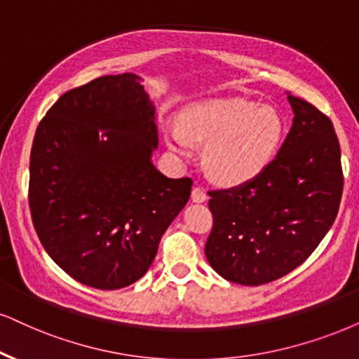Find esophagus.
<instances>
[{
  "label": "esophagus",
  "mask_w": 359,
  "mask_h": 359,
  "mask_svg": "<svg viewBox=\"0 0 359 359\" xmlns=\"http://www.w3.org/2000/svg\"><path fill=\"white\" fill-rule=\"evenodd\" d=\"M192 201L197 202V203H202L207 201V192L203 187H194L192 190Z\"/></svg>",
  "instance_id": "1"
}]
</instances>
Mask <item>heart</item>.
I'll list each match as a JSON object with an SVG mask.
<instances>
[{
	"label": "heart",
	"mask_w": 359,
	"mask_h": 359,
	"mask_svg": "<svg viewBox=\"0 0 359 359\" xmlns=\"http://www.w3.org/2000/svg\"><path fill=\"white\" fill-rule=\"evenodd\" d=\"M283 122L270 106L242 97L217 99L184 112L182 126L172 124L167 140L172 151L187 156L190 139L207 142L203 162L213 179L238 185L255 179L275 157Z\"/></svg>",
	"instance_id": "heart-1"
}]
</instances>
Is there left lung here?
<instances>
[{
	"label": "left lung",
	"instance_id": "8db88e82",
	"mask_svg": "<svg viewBox=\"0 0 359 359\" xmlns=\"http://www.w3.org/2000/svg\"><path fill=\"white\" fill-rule=\"evenodd\" d=\"M293 126L278 154L247 184L210 190L205 257L225 280L258 287L278 280L315 252L338 215L341 151L333 122L288 96Z\"/></svg>",
	"mask_w": 359,
	"mask_h": 359
}]
</instances>
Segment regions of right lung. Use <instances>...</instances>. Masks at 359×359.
I'll list each match as a JSON object with an SVG mask.
<instances>
[{
  "mask_svg": "<svg viewBox=\"0 0 359 359\" xmlns=\"http://www.w3.org/2000/svg\"><path fill=\"white\" fill-rule=\"evenodd\" d=\"M157 142L154 106L130 72L67 90L41 119L31 219L44 250L79 283L117 290L137 281L187 203L192 179H167L152 165Z\"/></svg>",
  "mask_w": 359,
  "mask_h": 359,
  "instance_id": "1",
  "label": "right lung"
}]
</instances>
